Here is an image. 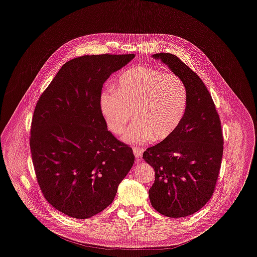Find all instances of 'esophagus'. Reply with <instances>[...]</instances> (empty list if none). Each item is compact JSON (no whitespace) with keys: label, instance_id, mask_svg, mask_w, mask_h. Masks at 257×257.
Returning <instances> with one entry per match:
<instances>
[{"label":"esophagus","instance_id":"34e87169","mask_svg":"<svg viewBox=\"0 0 257 257\" xmlns=\"http://www.w3.org/2000/svg\"><path fill=\"white\" fill-rule=\"evenodd\" d=\"M143 151H144L143 148H140V147H133V153H134V155H135V157H136L137 159H139V158L142 157Z\"/></svg>","mask_w":257,"mask_h":257}]
</instances>
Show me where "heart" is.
<instances>
[{
    "instance_id": "obj_1",
    "label": "heart",
    "mask_w": 257,
    "mask_h": 257,
    "mask_svg": "<svg viewBox=\"0 0 257 257\" xmlns=\"http://www.w3.org/2000/svg\"><path fill=\"white\" fill-rule=\"evenodd\" d=\"M189 92L177 74L150 65H134L123 70L115 89L100 94V109L111 132L120 134L133 116L135 122L122 139L133 145L163 141L172 137L185 120Z\"/></svg>"
}]
</instances>
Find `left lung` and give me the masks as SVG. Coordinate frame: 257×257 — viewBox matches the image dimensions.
I'll return each instance as SVG.
<instances>
[{
	"mask_svg": "<svg viewBox=\"0 0 257 257\" xmlns=\"http://www.w3.org/2000/svg\"><path fill=\"white\" fill-rule=\"evenodd\" d=\"M187 84L188 111L170 138L147 148L143 159L155 172L149 189L152 207L170 218H182L202 209L212 198L218 181L223 133L214 101L200 76L172 53H156Z\"/></svg>",
	"mask_w": 257,
	"mask_h": 257,
	"instance_id": "obj_1",
	"label": "left lung"
}]
</instances>
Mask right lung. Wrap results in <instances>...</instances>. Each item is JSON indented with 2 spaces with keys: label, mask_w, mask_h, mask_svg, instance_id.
Instances as JSON below:
<instances>
[{
  "label": "right lung",
  "mask_w": 257,
  "mask_h": 257,
  "mask_svg": "<svg viewBox=\"0 0 257 257\" xmlns=\"http://www.w3.org/2000/svg\"><path fill=\"white\" fill-rule=\"evenodd\" d=\"M134 56L73 58L37 101L30 131L37 183L45 200L69 217L105 210L134 163L132 148L108 130L100 109L103 83Z\"/></svg>",
  "instance_id": "right-lung-1"
}]
</instances>
